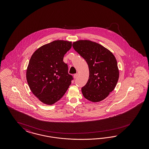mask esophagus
Segmentation results:
<instances>
[{
  "label": "esophagus",
  "mask_w": 149,
  "mask_h": 149,
  "mask_svg": "<svg viewBox=\"0 0 149 149\" xmlns=\"http://www.w3.org/2000/svg\"><path fill=\"white\" fill-rule=\"evenodd\" d=\"M78 76H79V74L77 73V74H75L74 75V77L75 79H76V78H77V77H78Z\"/></svg>",
  "instance_id": "1"
}]
</instances>
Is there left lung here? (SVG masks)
Returning <instances> with one entry per match:
<instances>
[{"label":"left lung","mask_w":149,"mask_h":149,"mask_svg":"<svg viewBox=\"0 0 149 149\" xmlns=\"http://www.w3.org/2000/svg\"><path fill=\"white\" fill-rule=\"evenodd\" d=\"M72 47L85 59L89 68L88 80L81 88L82 95L92 102L103 100L114 90L118 80L115 57L108 49L92 41H77Z\"/></svg>","instance_id":"obj_1"}]
</instances>
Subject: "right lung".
Returning a JSON list of instances; mask_svg holds the SVG:
<instances>
[{
	"instance_id": "1",
	"label": "right lung",
	"mask_w": 149,
	"mask_h": 149,
	"mask_svg": "<svg viewBox=\"0 0 149 149\" xmlns=\"http://www.w3.org/2000/svg\"><path fill=\"white\" fill-rule=\"evenodd\" d=\"M72 42L55 40L43 45L33 53L26 72V79L32 93L42 103L52 105L65 94L72 77L64 54L72 47Z\"/></svg>"
}]
</instances>
